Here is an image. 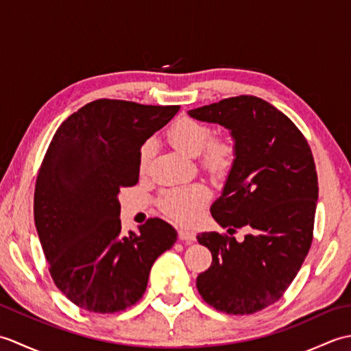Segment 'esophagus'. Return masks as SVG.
I'll list each match as a JSON object with an SVG mask.
<instances>
[{
    "mask_svg": "<svg viewBox=\"0 0 351 351\" xmlns=\"http://www.w3.org/2000/svg\"><path fill=\"white\" fill-rule=\"evenodd\" d=\"M178 238L185 243H193V241H196V234L191 232V230H189V229H180L178 230Z\"/></svg>",
    "mask_w": 351,
    "mask_h": 351,
    "instance_id": "34e87169",
    "label": "esophagus"
}]
</instances>
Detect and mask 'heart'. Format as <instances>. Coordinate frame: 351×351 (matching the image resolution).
I'll return each instance as SVG.
<instances>
[{
	"mask_svg": "<svg viewBox=\"0 0 351 351\" xmlns=\"http://www.w3.org/2000/svg\"><path fill=\"white\" fill-rule=\"evenodd\" d=\"M213 138L208 125L191 117H182L167 131V138L181 154L197 158L204 169L214 176L226 175L235 160V146L228 138ZM154 154V143L146 141L138 154V169L145 171ZM211 193L202 184H191L169 190L160 199L164 214L178 223H193L199 219L204 206L210 202Z\"/></svg>",
	"mask_w": 351,
	"mask_h": 351,
	"instance_id": "obj_1",
	"label": "heart"
}]
</instances>
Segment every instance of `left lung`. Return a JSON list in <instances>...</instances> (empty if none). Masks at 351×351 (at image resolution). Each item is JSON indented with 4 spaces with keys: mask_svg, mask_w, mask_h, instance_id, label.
Returning <instances> with one entry per match:
<instances>
[{
    "mask_svg": "<svg viewBox=\"0 0 351 351\" xmlns=\"http://www.w3.org/2000/svg\"><path fill=\"white\" fill-rule=\"evenodd\" d=\"M230 132L235 160L220 197L211 205L221 228H245L235 237L204 232L211 267L196 287L226 314H253L278 302L299 273L311 243L318 200L314 156L289 119L256 96H237L189 111Z\"/></svg>",
    "mask_w": 351,
    "mask_h": 351,
    "instance_id": "1",
    "label": "left lung"
}]
</instances>
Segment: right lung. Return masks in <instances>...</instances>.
Masks as SVG:
<instances>
[{
    "label": "right lung",
    "instance_id": "1",
    "mask_svg": "<svg viewBox=\"0 0 351 351\" xmlns=\"http://www.w3.org/2000/svg\"><path fill=\"white\" fill-rule=\"evenodd\" d=\"M178 106L98 99L60 125L37 175L34 223L51 278L77 306L113 314L145 294L176 230L149 219L122 234L119 191L138 181V154Z\"/></svg>",
    "mask_w": 351,
    "mask_h": 351
}]
</instances>
